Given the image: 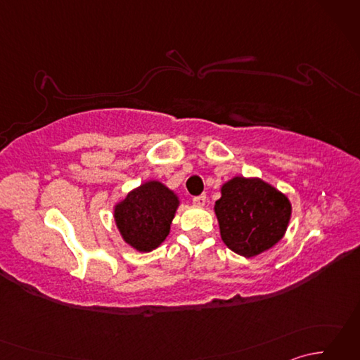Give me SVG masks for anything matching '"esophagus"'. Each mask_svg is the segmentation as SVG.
Wrapping results in <instances>:
<instances>
[{
  "label": "esophagus",
  "mask_w": 360,
  "mask_h": 360,
  "mask_svg": "<svg viewBox=\"0 0 360 360\" xmlns=\"http://www.w3.org/2000/svg\"><path fill=\"white\" fill-rule=\"evenodd\" d=\"M205 200H207V196H205V195L195 196V198H193V204L198 205V207H202V205L205 204Z\"/></svg>",
  "instance_id": "obj_1"
}]
</instances>
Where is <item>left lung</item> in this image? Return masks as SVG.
Here are the masks:
<instances>
[{"instance_id": "left-lung-1", "label": "left lung", "mask_w": 360, "mask_h": 360, "mask_svg": "<svg viewBox=\"0 0 360 360\" xmlns=\"http://www.w3.org/2000/svg\"><path fill=\"white\" fill-rule=\"evenodd\" d=\"M285 193L259 178L235 176L221 187L215 202L221 240L241 257H255L274 248L290 219Z\"/></svg>"}]
</instances>
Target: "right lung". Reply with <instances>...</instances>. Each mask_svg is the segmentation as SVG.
I'll use <instances>...</instances> for the list:
<instances>
[{"label": "right lung", "mask_w": 360, "mask_h": 360, "mask_svg": "<svg viewBox=\"0 0 360 360\" xmlns=\"http://www.w3.org/2000/svg\"><path fill=\"white\" fill-rule=\"evenodd\" d=\"M179 198L159 181H147L114 205L122 238L139 252L159 248L170 233Z\"/></svg>", "instance_id": "right-lung-1"}]
</instances>
